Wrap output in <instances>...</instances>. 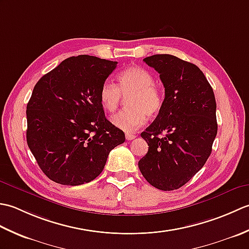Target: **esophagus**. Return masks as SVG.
Wrapping results in <instances>:
<instances>
[{"label": "esophagus", "instance_id": "1", "mask_svg": "<svg viewBox=\"0 0 249 249\" xmlns=\"http://www.w3.org/2000/svg\"><path fill=\"white\" fill-rule=\"evenodd\" d=\"M125 138H126V140H133V139L136 138V135H134V134H126L125 135Z\"/></svg>", "mask_w": 249, "mask_h": 249}]
</instances>
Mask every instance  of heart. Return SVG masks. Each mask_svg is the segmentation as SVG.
I'll list each match as a JSON object with an SVG mask.
<instances>
[{"label":"heart","instance_id":"1","mask_svg":"<svg viewBox=\"0 0 249 249\" xmlns=\"http://www.w3.org/2000/svg\"><path fill=\"white\" fill-rule=\"evenodd\" d=\"M119 84L106 80L99 91L103 107L113 112L124 96L128 99V109L120 111L111 118L116 128L133 133L146 122V116H155L162 107V95L154 84L152 73L144 68L131 66L119 75Z\"/></svg>","mask_w":249,"mask_h":249}]
</instances>
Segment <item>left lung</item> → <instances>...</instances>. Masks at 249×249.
<instances>
[{"label": "left lung", "mask_w": 249, "mask_h": 249, "mask_svg": "<svg viewBox=\"0 0 249 249\" xmlns=\"http://www.w3.org/2000/svg\"><path fill=\"white\" fill-rule=\"evenodd\" d=\"M143 61L160 73L165 99L155 121L141 133L149 151L138 167L152 186L174 190L204 166L212 152L217 134L214 92L193 63L171 54ZM161 133L165 136L160 137Z\"/></svg>", "instance_id": "8db88e82"}]
</instances>
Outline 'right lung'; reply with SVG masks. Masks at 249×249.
<instances>
[{"label":"right lung","instance_id":"obj_1","mask_svg":"<svg viewBox=\"0 0 249 249\" xmlns=\"http://www.w3.org/2000/svg\"><path fill=\"white\" fill-rule=\"evenodd\" d=\"M118 62L71 56L41 77L26 106V142L51 181L77 186L96 178L125 141L106 119L99 91Z\"/></svg>","mask_w":249,"mask_h":249}]
</instances>
